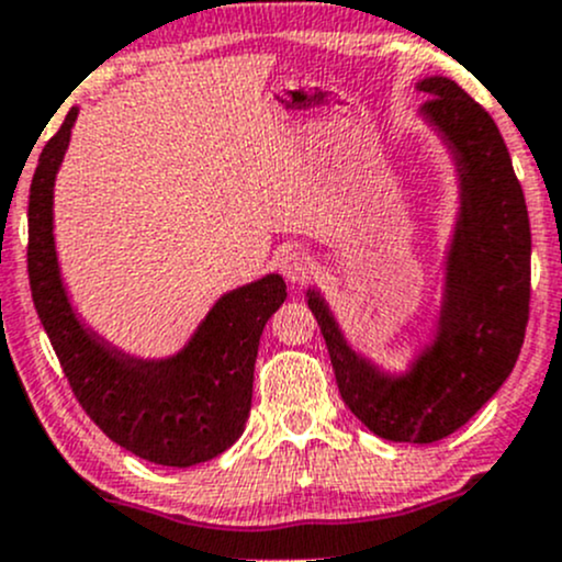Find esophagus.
Instances as JSON below:
<instances>
[{"instance_id": "esophagus-1", "label": "esophagus", "mask_w": 562, "mask_h": 562, "mask_svg": "<svg viewBox=\"0 0 562 562\" xmlns=\"http://www.w3.org/2000/svg\"><path fill=\"white\" fill-rule=\"evenodd\" d=\"M277 266H280L282 277H285L291 285H302V282L313 274V258H310L302 247H288L285 252L280 255V260H277Z\"/></svg>"}]
</instances>
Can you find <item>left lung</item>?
Segmentation results:
<instances>
[{"label": "left lung", "mask_w": 562, "mask_h": 562, "mask_svg": "<svg viewBox=\"0 0 562 562\" xmlns=\"http://www.w3.org/2000/svg\"><path fill=\"white\" fill-rule=\"evenodd\" d=\"M416 89L429 94L418 113L459 181L432 339L405 372H386L350 348L323 293L307 291L345 405L394 443H435L468 424L512 375L530 315V220L501 130L451 78H422Z\"/></svg>", "instance_id": "obj_1"}]
</instances>
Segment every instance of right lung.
Segmentation results:
<instances>
[{
	"label": "right lung",
	"mask_w": 562,
	"mask_h": 562,
	"mask_svg": "<svg viewBox=\"0 0 562 562\" xmlns=\"http://www.w3.org/2000/svg\"><path fill=\"white\" fill-rule=\"evenodd\" d=\"M78 108L45 144L30 187L32 302L72 394L100 429L146 462L192 468L239 440L252 405V372L266 321L285 302V280L266 274L217 299L179 353L138 359L78 321L54 241V181Z\"/></svg>",
	"instance_id": "add662e5"
}]
</instances>
